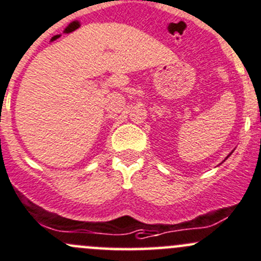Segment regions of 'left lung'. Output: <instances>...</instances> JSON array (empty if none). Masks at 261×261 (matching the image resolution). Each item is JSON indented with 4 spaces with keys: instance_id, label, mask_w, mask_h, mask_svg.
Instances as JSON below:
<instances>
[{
    "instance_id": "left-lung-1",
    "label": "left lung",
    "mask_w": 261,
    "mask_h": 261,
    "mask_svg": "<svg viewBox=\"0 0 261 261\" xmlns=\"http://www.w3.org/2000/svg\"><path fill=\"white\" fill-rule=\"evenodd\" d=\"M231 153H232V151H231V152H230V153H229V155H227V156H226V158H225V160H226V159H227V158H229V156H230V155H231ZM225 160H224V161H225Z\"/></svg>"
}]
</instances>
